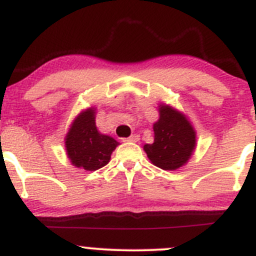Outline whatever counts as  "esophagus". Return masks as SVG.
Instances as JSON below:
<instances>
[{
  "label": "esophagus",
  "mask_w": 256,
  "mask_h": 256,
  "mask_svg": "<svg viewBox=\"0 0 256 256\" xmlns=\"http://www.w3.org/2000/svg\"><path fill=\"white\" fill-rule=\"evenodd\" d=\"M140 140V136L138 135H131L130 138H124V142H138Z\"/></svg>",
  "instance_id": "obj_1"
}]
</instances>
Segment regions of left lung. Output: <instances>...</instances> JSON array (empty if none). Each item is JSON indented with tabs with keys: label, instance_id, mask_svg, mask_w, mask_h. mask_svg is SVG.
<instances>
[{
	"label": "left lung",
	"instance_id": "8db88e82",
	"mask_svg": "<svg viewBox=\"0 0 256 256\" xmlns=\"http://www.w3.org/2000/svg\"><path fill=\"white\" fill-rule=\"evenodd\" d=\"M160 118L154 124V144L144 146L154 166L174 171L187 164L196 148V131L188 118L168 105H160Z\"/></svg>",
	"mask_w": 256,
	"mask_h": 256
}]
</instances>
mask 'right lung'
Returning a JSON list of instances; mask_svg holds the SVG:
<instances>
[{"label": "right lung", "instance_id": "obj_1", "mask_svg": "<svg viewBox=\"0 0 256 256\" xmlns=\"http://www.w3.org/2000/svg\"><path fill=\"white\" fill-rule=\"evenodd\" d=\"M118 144L112 136L98 131L94 108L80 112L66 136V154L72 164L86 171H95L109 164Z\"/></svg>", "mask_w": 256, "mask_h": 256}]
</instances>
